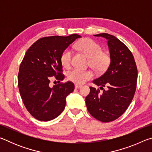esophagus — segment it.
Listing matches in <instances>:
<instances>
[{"label":"esophagus","instance_id":"obj_1","mask_svg":"<svg viewBox=\"0 0 152 152\" xmlns=\"http://www.w3.org/2000/svg\"><path fill=\"white\" fill-rule=\"evenodd\" d=\"M82 87L81 85H79V84H75V88L76 89H79Z\"/></svg>","mask_w":152,"mask_h":152}]
</instances>
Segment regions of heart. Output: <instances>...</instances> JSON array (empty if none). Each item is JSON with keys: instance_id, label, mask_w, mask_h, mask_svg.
Here are the masks:
<instances>
[{"instance_id": "b5f03b06", "label": "heart", "mask_w": 152, "mask_h": 152, "mask_svg": "<svg viewBox=\"0 0 152 152\" xmlns=\"http://www.w3.org/2000/svg\"><path fill=\"white\" fill-rule=\"evenodd\" d=\"M76 48L90 58V64L92 68L98 72H101L106 69L109 65L110 59L106 53L102 52L101 45L91 39H84L77 43ZM72 51L67 48L61 55L60 61L66 68H70L72 64ZM69 80L76 84H83L93 76L91 70H84L74 68L69 71L67 74Z\"/></svg>"}]
</instances>
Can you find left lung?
Segmentation results:
<instances>
[{"mask_svg":"<svg viewBox=\"0 0 152 152\" xmlns=\"http://www.w3.org/2000/svg\"><path fill=\"white\" fill-rule=\"evenodd\" d=\"M94 36L107 40L110 62L107 71L92 81L103 92L90 87L86 104L92 117L107 123L121 116L132 102L137 85V69L132 53L116 37L104 33ZM105 86L107 90L103 88Z\"/></svg>","mask_w":152,"mask_h":152,"instance_id":"1","label":"left lung"}]
</instances>
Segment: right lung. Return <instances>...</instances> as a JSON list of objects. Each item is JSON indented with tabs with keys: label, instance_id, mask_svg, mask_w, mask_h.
<instances>
[{
	"label": "right lung",
	"instance_id": "obj_1",
	"mask_svg": "<svg viewBox=\"0 0 152 152\" xmlns=\"http://www.w3.org/2000/svg\"><path fill=\"white\" fill-rule=\"evenodd\" d=\"M78 34L63 37L50 36L35 42L28 49L20 65L18 86L23 102L36 119L48 121L60 115L65 108L66 97L72 92V82L50 85L51 76L63 80L60 58Z\"/></svg>",
	"mask_w": 152,
	"mask_h": 152
}]
</instances>
